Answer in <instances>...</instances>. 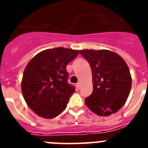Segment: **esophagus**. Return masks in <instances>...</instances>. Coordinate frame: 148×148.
Here are the masks:
<instances>
[{
    "instance_id": "1",
    "label": "esophagus",
    "mask_w": 148,
    "mask_h": 148,
    "mask_svg": "<svg viewBox=\"0 0 148 148\" xmlns=\"http://www.w3.org/2000/svg\"><path fill=\"white\" fill-rule=\"evenodd\" d=\"M76 87H77V89H78V90L81 88V84L79 83V82L76 84Z\"/></svg>"
}]
</instances>
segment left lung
<instances>
[{"label":"left lung","instance_id":"obj_1","mask_svg":"<svg viewBox=\"0 0 148 148\" xmlns=\"http://www.w3.org/2000/svg\"><path fill=\"white\" fill-rule=\"evenodd\" d=\"M78 52L92 69L93 90L85 99L86 105L100 116L116 113L125 104L131 89V75L126 62L107 49Z\"/></svg>","mask_w":148,"mask_h":148}]
</instances>
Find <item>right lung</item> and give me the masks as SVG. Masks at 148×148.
<instances>
[{
    "label": "right lung",
    "instance_id": "add662e5",
    "mask_svg": "<svg viewBox=\"0 0 148 148\" xmlns=\"http://www.w3.org/2000/svg\"><path fill=\"white\" fill-rule=\"evenodd\" d=\"M78 55L75 49H46L31 59L23 72L21 90L29 108L38 116L53 119L66 108L75 87L68 83L66 65Z\"/></svg>",
    "mask_w": 148,
    "mask_h": 148
}]
</instances>
